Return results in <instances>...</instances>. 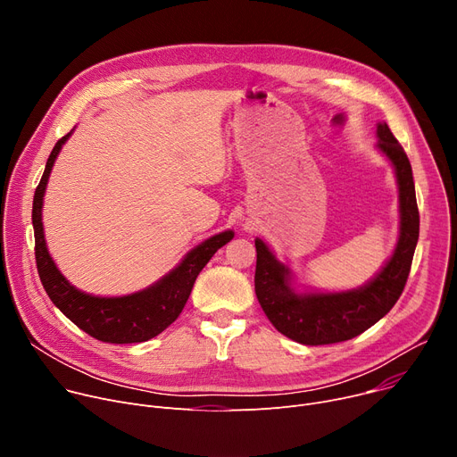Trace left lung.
Wrapping results in <instances>:
<instances>
[{"instance_id": "1", "label": "left lung", "mask_w": 457, "mask_h": 457, "mask_svg": "<svg viewBox=\"0 0 457 457\" xmlns=\"http://www.w3.org/2000/svg\"><path fill=\"white\" fill-rule=\"evenodd\" d=\"M378 149L390 160L399 187V240L383 270L361 287L334 294H299L292 271L262 238H255V294L282 336L319 346L353 339L383 319L401 297L420 238V212L411 165L386 121L378 123Z\"/></svg>"}]
</instances>
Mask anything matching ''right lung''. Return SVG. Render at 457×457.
Segmentation results:
<instances>
[{
    "mask_svg": "<svg viewBox=\"0 0 457 457\" xmlns=\"http://www.w3.org/2000/svg\"><path fill=\"white\" fill-rule=\"evenodd\" d=\"M71 135L72 131L62 137L51 151L44 177H41L36 187L32 202V226L36 242L34 253L41 284H44L54 306L91 337L111 345L149 341L177 320L189 299L198 273L210 262L217 250L233 238L235 233L222 231L204 240L193 247L175 270L142 289V292L123 297H96L79 292L60 273L53 257L49 255L44 222H41V207H44V195L51 170L62 151V145Z\"/></svg>",
    "mask_w": 457,
    "mask_h": 457,
    "instance_id": "obj_1",
    "label": "right lung"
}]
</instances>
